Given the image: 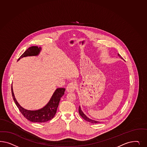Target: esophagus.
<instances>
[{
    "mask_svg": "<svg viewBox=\"0 0 147 147\" xmlns=\"http://www.w3.org/2000/svg\"><path fill=\"white\" fill-rule=\"evenodd\" d=\"M76 83H75L74 82H72L71 83L68 84V85L66 87V90L69 92H74L75 91V89H76Z\"/></svg>",
    "mask_w": 147,
    "mask_h": 147,
    "instance_id": "34e87169",
    "label": "esophagus"
}]
</instances>
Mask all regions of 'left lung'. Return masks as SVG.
I'll use <instances>...</instances> for the list:
<instances>
[{"instance_id": "left-lung-1", "label": "left lung", "mask_w": 147, "mask_h": 147, "mask_svg": "<svg viewBox=\"0 0 147 147\" xmlns=\"http://www.w3.org/2000/svg\"><path fill=\"white\" fill-rule=\"evenodd\" d=\"M118 55H119V57H120V58H123L122 57H121V56L119 54H118ZM78 111H79V114L81 115V117H82L83 119H85V121H88V122H90V123H97L100 122H98V121H94V120L91 119H89L88 117H86V116L85 114H84V113H83V111H82L80 107H79Z\"/></svg>"}]
</instances>
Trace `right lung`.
Segmentation results:
<instances>
[{"label": "right lung", "instance_id": "add662e5", "mask_svg": "<svg viewBox=\"0 0 147 147\" xmlns=\"http://www.w3.org/2000/svg\"><path fill=\"white\" fill-rule=\"evenodd\" d=\"M40 47H38L36 46L30 47L19 57L18 61L23 57L37 56L40 52ZM65 90V88H58L55 91L49 103L44 108L38 110L31 111L24 109L19 105L15 98L12 85L11 86V92L13 99L20 113L24 116V117L30 121L38 123L46 122L53 118L56 114L57 108L58 107L61 98L64 95Z\"/></svg>", "mask_w": 147, "mask_h": 147}]
</instances>
